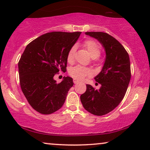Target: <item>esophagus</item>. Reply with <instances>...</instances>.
I'll return each mask as SVG.
<instances>
[{
	"mask_svg": "<svg viewBox=\"0 0 150 150\" xmlns=\"http://www.w3.org/2000/svg\"><path fill=\"white\" fill-rule=\"evenodd\" d=\"M73 81H74V84H77V83H79V81H78L77 79H74Z\"/></svg>",
	"mask_w": 150,
	"mask_h": 150,
	"instance_id": "obj_1",
	"label": "esophagus"
}]
</instances>
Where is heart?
I'll return each mask as SVG.
<instances>
[{
	"instance_id": "heart-1",
	"label": "heart",
	"mask_w": 150,
	"mask_h": 150,
	"mask_svg": "<svg viewBox=\"0 0 150 150\" xmlns=\"http://www.w3.org/2000/svg\"><path fill=\"white\" fill-rule=\"evenodd\" d=\"M83 46L88 51L89 54L93 59V60H97L98 57L100 56L101 52V48L99 45L93 40H86L83 43ZM76 48L74 46L71 47L68 51L67 54V61L69 63H72L74 61ZM69 74L71 77L77 80H83L87 76L91 74V71L87 67L81 66V65H76L74 67H71L69 69Z\"/></svg>"
}]
</instances>
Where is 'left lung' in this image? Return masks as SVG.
Listing matches in <instances>:
<instances>
[{
  "instance_id": "left-lung-1",
  "label": "left lung",
  "mask_w": 150,
  "mask_h": 150,
  "mask_svg": "<svg viewBox=\"0 0 150 150\" xmlns=\"http://www.w3.org/2000/svg\"><path fill=\"white\" fill-rule=\"evenodd\" d=\"M85 34L101 43L106 59L102 71L95 77L96 81L101 85L100 89L87 85L81 101L88 112L101 116L115 108L126 94L131 78L130 58L124 47L108 33L86 32Z\"/></svg>"
}]
</instances>
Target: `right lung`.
Instances as JSON below:
<instances>
[{
    "mask_svg": "<svg viewBox=\"0 0 150 150\" xmlns=\"http://www.w3.org/2000/svg\"><path fill=\"white\" fill-rule=\"evenodd\" d=\"M81 32L47 33L26 46L18 62L20 84L32 108L41 114L53 113L62 107L71 78L57 83L54 76L65 71L67 54L79 39Z\"/></svg>",
    "mask_w": 150,
    "mask_h": 150,
    "instance_id": "obj_1",
    "label": "right lung"
}]
</instances>
